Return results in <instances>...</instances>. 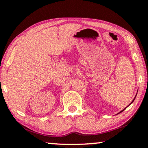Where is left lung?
Returning <instances> with one entry per match:
<instances>
[{
  "label": "left lung",
  "mask_w": 148,
  "mask_h": 148,
  "mask_svg": "<svg viewBox=\"0 0 148 148\" xmlns=\"http://www.w3.org/2000/svg\"><path fill=\"white\" fill-rule=\"evenodd\" d=\"M136 96H137V95H136ZM136 96H135V97H136ZM135 98H134V99H133V101H132V102H131V104H132V103H133V101H134V100H135ZM130 104H129V105H130ZM127 107H126V108H125V109H123V110H121L120 112H119V113H118V114H119V113H121V112H123V111H124V110H125V109H126V108H127Z\"/></svg>",
  "instance_id": "8db88e82"
}]
</instances>
